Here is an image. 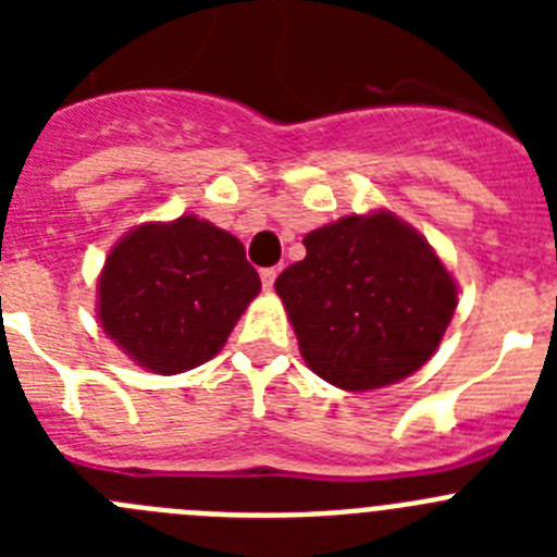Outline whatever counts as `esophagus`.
Wrapping results in <instances>:
<instances>
[{
	"instance_id": "34e87169",
	"label": "esophagus",
	"mask_w": 557,
	"mask_h": 557,
	"mask_svg": "<svg viewBox=\"0 0 557 557\" xmlns=\"http://www.w3.org/2000/svg\"><path fill=\"white\" fill-rule=\"evenodd\" d=\"M259 275H262V287H264V289H273L275 275H278V273H275V268H264Z\"/></svg>"
}]
</instances>
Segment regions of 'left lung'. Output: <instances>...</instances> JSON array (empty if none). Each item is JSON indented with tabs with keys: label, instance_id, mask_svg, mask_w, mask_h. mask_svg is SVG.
<instances>
[{
	"label": "left lung",
	"instance_id": "left-lung-1",
	"mask_svg": "<svg viewBox=\"0 0 557 557\" xmlns=\"http://www.w3.org/2000/svg\"><path fill=\"white\" fill-rule=\"evenodd\" d=\"M307 256L275 278L301 357L343 391L410 376L435 354L457 289L424 236L387 211L304 236Z\"/></svg>",
	"mask_w": 557,
	"mask_h": 557
}]
</instances>
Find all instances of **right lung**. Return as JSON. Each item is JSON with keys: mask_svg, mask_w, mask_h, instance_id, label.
Here are the masks:
<instances>
[{"mask_svg": "<svg viewBox=\"0 0 557 557\" xmlns=\"http://www.w3.org/2000/svg\"><path fill=\"white\" fill-rule=\"evenodd\" d=\"M262 289L243 243L184 214L150 223L113 245L100 275V323L152 373L203 366Z\"/></svg>", "mask_w": 557, "mask_h": 557, "instance_id": "add662e5", "label": "right lung"}]
</instances>
